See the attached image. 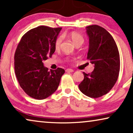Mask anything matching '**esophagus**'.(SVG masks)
<instances>
[{
    "label": "esophagus",
    "instance_id": "1",
    "mask_svg": "<svg viewBox=\"0 0 133 133\" xmlns=\"http://www.w3.org/2000/svg\"><path fill=\"white\" fill-rule=\"evenodd\" d=\"M65 71H66V72H72L74 71V70H72V69H71V68L66 69V70H65Z\"/></svg>",
    "mask_w": 133,
    "mask_h": 133
}]
</instances>
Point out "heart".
<instances>
[{
	"label": "heart",
	"instance_id": "obj_1",
	"mask_svg": "<svg viewBox=\"0 0 133 133\" xmlns=\"http://www.w3.org/2000/svg\"><path fill=\"white\" fill-rule=\"evenodd\" d=\"M68 36L71 39L72 42L74 43V44L75 45H77L78 44H82L84 42V37L81 34L78 33V32H72L69 34ZM62 41L63 37L62 36H60L56 38L55 42H54V48H55V49L58 50V49L60 48V47L61 46L62 42Z\"/></svg>",
	"mask_w": 133,
	"mask_h": 133
}]
</instances>
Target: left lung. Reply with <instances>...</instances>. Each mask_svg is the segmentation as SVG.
I'll return each mask as SVG.
<instances>
[{"instance_id":"left-lung-1","label":"left lung","mask_w":133,"mask_h":133,"mask_svg":"<svg viewBox=\"0 0 133 133\" xmlns=\"http://www.w3.org/2000/svg\"><path fill=\"white\" fill-rule=\"evenodd\" d=\"M89 37L87 59L94 65L91 73L83 72L84 79L79 85L81 91L92 98L108 93L117 81L120 71V55L112 36L102 27H87Z\"/></svg>"}]
</instances>
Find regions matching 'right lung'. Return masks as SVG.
<instances>
[{
    "label": "right lung",
    "mask_w": 133,
    "mask_h": 133,
    "mask_svg": "<svg viewBox=\"0 0 133 133\" xmlns=\"http://www.w3.org/2000/svg\"><path fill=\"white\" fill-rule=\"evenodd\" d=\"M61 29L46 26L32 28L22 37L16 48V77L25 93L34 99L42 100L53 94L65 73L61 68L48 71L43 63L55 51L54 42Z\"/></svg>",
    "instance_id": "add662e5"
}]
</instances>
